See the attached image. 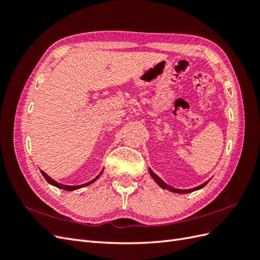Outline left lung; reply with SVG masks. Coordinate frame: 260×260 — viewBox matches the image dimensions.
Masks as SVG:
<instances>
[{
  "label": "left lung",
  "instance_id": "left-lung-1",
  "mask_svg": "<svg viewBox=\"0 0 260 260\" xmlns=\"http://www.w3.org/2000/svg\"><path fill=\"white\" fill-rule=\"evenodd\" d=\"M149 174H151L152 178L155 180V182H156L157 184H158L160 187L165 188V190H169L170 192L179 193V194H186V193H191V192H194V191H198V190H200V188H203L204 186H205V185L209 182V180H208V181H206V182H204L203 184H201V185H199V186L193 187V188H190V190H180V188H175V187H172V186H170V185H168V184L165 183L164 181H162L158 176H156L151 169H149Z\"/></svg>",
  "mask_w": 260,
  "mask_h": 260
}]
</instances>
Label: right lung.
<instances>
[{
    "label": "right lung",
    "instance_id": "1",
    "mask_svg": "<svg viewBox=\"0 0 260 260\" xmlns=\"http://www.w3.org/2000/svg\"><path fill=\"white\" fill-rule=\"evenodd\" d=\"M102 172H103V171H101V172H100V175H98V176H96L95 178H94L93 180L89 181V182H86V183H84V184H80V185H65V184L58 183L57 181L53 180L51 177H49L48 175H46L44 171H42V170H41V174H42V176L44 177V179H45L46 181H48V182H49L50 184H52V185H54V186H56V187H58V188H61V190H65V191H75V190H78V188H81V187H83V186H88V185L92 184L93 182H95V181L100 178V176L102 175Z\"/></svg>",
    "mask_w": 260,
    "mask_h": 260
}]
</instances>
